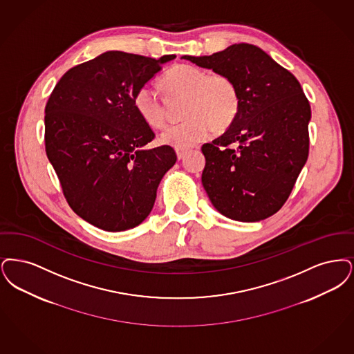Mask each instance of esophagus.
<instances>
[{
    "label": "esophagus",
    "instance_id": "obj_1",
    "mask_svg": "<svg viewBox=\"0 0 354 354\" xmlns=\"http://www.w3.org/2000/svg\"><path fill=\"white\" fill-rule=\"evenodd\" d=\"M176 154H177V158H178V160H183L185 157V154H186V151H185V149H176Z\"/></svg>",
    "mask_w": 354,
    "mask_h": 354
}]
</instances>
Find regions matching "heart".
<instances>
[{
    "label": "heart",
    "mask_w": 354,
    "mask_h": 354,
    "mask_svg": "<svg viewBox=\"0 0 354 354\" xmlns=\"http://www.w3.org/2000/svg\"><path fill=\"white\" fill-rule=\"evenodd\" d=\"M161 86L169 99L185 97V122L168 127L160 136L164 145L187 149L207 138L213 129L222 131L230 125L239 109V93L230 77L200 67L180 64L169 70ZM133 104L138 116L151 128L167 123V109L156 91L144 86L138 88Z\"/></svg>",
    "instance_id": "b5f03b06"
}]
</instances>
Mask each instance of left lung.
I'll return each instance as SVG.
<instances>
[{
  "instance_id": "8db88e82",
  "label": "left lung",
  "mask_w": 354,
  "mask_h": 354,
  "mask_svg": "<svg viewBox=\"0 0 354 354\" xmlns=\"http://www.w3.org/2000/svg\"><path fill=\"white\" fill-rule=\"evenodd\" d=\"M183 58L230 77L239 93V109L229 129L202 145V185L212 203L239 222L274 216L307 162L310 106L300 83L250 44Z\"/></svg>"
}]
</instances>
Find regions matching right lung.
<instances>
[{"label": "right lung", "mask_w": 354, "mask_h": 354, "mask_svg": "<svg viewBox=\"0 0 354 354\" xmlns=\"http://www.w3.org/2000/svg\"><path fill=\"white\" fill-rule=\"evenodd\" d=\"M174 58L107 51L70 68L48 97V161L70 207L102 230L140 225L152 212L161 178L176 164L169 145L142 149L154 132L133 104L138 88Z\"/></svg>", "instance_id": "1"}]
</instances>
